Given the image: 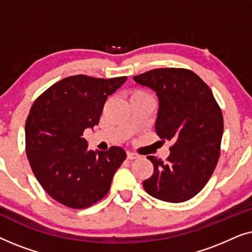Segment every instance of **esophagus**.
Returning a JSON list of instances; mask_svg holds the SVG:
<instances>
[{"label": "esophagus", "instance_id": "esophagus-1", "mask_svg": "<svg viewBox=\"0 0 252 252\" xmlns=\"http://www.w3.org/2000/svg\"><path fill=\"white\" fill-rule=\"evenodd\" d=\"M140 156L139 155H136V154H134V153H127V158H128L129 160H133V159H137V158H139Z\"/></svg>", "mask_w": 252, "mask_h": 252}]
</instances>
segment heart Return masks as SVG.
Wrapping results in <instances>:
<instances>
[{"instance_id":"b5f03b06","label":"heart","mask_w":252,"mask_h":252,"mask_svg":"<svg viewBox=\"0 0 252 252\" xmlns=\"http://www.w3.org/2000/svg\"><path fill=\"white\" fill-rule=\"evenodd\" d=\"M137 93H139V92H137Z\"/></svg>"}]
</instances>
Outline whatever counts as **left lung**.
<instances>
[{
	"mask_svg": "<svg viewBox=\"0 0 252 252\" xmlns=\"http://www.w3.org/2000/svg\"><path fill=\"white\" fill-rule=\"evenodd\" d=\"M133 79L156 93L155 129L160 139L173 142L167 161L147 157L154 173L143 181L144 190L160 201H188L202 190L218 163L221 110L209 86L186 68H155Z\"/></svg>",
	"mask_w": 252,
	"mask_h": 252,
	"instance_id": "1",
	"label": "left lung"
}]
</instances>
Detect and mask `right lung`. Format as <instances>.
<instances>
[{
  "label": "right lung",
  "instance_id": "add662e5",
  "mask_svg": "<svg viewBox=\"0 0 252 252\" xmlns=\"http://www.w3.org/2000/svg\"><path fill=\"white\" fill-rule=\"evenodd\" d=\"M126 79L72 75L33 103L25 124L26 155L37 181L61 204L85 209L108 194L125 150H88L82 134L98 125L106 98Z\"/></svg>",
  "mask_w": 252,
  "mask_h": 252
}]
</instances>
